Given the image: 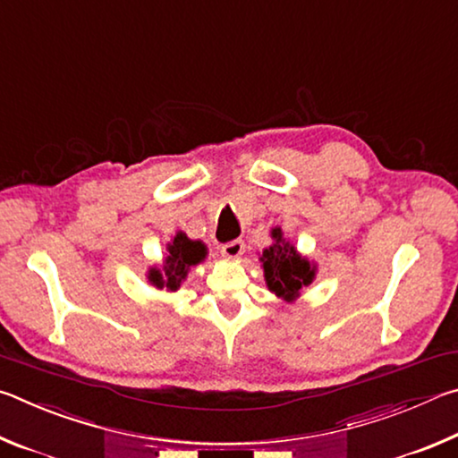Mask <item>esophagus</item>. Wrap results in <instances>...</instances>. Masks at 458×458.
I'll return each instance as SVG.
<instances>
[{
  "instance_id": "obj_1",
  "label": "esophagus",
  "mask_w": 458,
  "mask_h": 458,
  "mask_svg": "<svg viewBox=\"0 0 458 458\" xmlns=\"http://www.w3.org/2000/svg\"><path fill=\"white\" fill-rule=\"evenodd\" d=\"M222 254L230 260L240 259L244 254V242L242 240H230V242L222 244Z\"/></svg>"
}]
</instances>
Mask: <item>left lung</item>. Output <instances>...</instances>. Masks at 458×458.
<instances>
[{
    "mask_svg": "<svg viewBox=\"0 0 458 458\" xmlns=\"http://www.w3.org/2000/svg\"><path fill=\"white\" fill-rule=\"evenodd\" d=\"M273 244L262 250V268L268 291L284 301H294L301 291L313 283L317 267L301 257L291 242H286L281 228L270 230Z\"/></svg>",
    "mask_w": 458,
    "mask_h": 458,
    "instance_id": "obj_1",
    "label": "left lung"
}]
</instances>
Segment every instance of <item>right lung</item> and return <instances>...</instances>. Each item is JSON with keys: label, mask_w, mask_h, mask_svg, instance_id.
<instances>
[{"label": "right lung", "mask_w": 458, "mask_h": 458, "mask_svg": "<svg viewBox=\"0 0 458 458\" xmlns=\"http://www.w3.org/2000/svg\"><path fill=\"white\" fill-rule=\"evenodd\" d=\"M208 257V248L201 240H190L183 232H177L172 242L167 244V257L164 267H153L147 273V278L157 289L177 291L185 281L190 268L199 265Z\"/></svg>", "instance_id": "1"}]
</instances>
